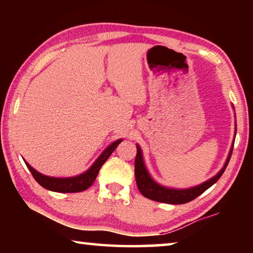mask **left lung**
Returning <instances> with one entry per match:
<instances>
[{
	"label": "left lung",
	"instance_id": "obj_1",
	"mask_svg": "<svg viewBox=\"0 0 253 253\" xmlns=\"http://www.w3.org/2000/svg\"><path fill=\"white\" fill-rule=\"evenodd\" d=\"M234 109V107L232 106ZM235 135H237V121H235V127H234V138ZM233 145H234V139L232 143V146L230 148L229 155L226 157V161L224 163L223 168H222L217 174L214 175L208 181L203 182L200 185H196L193 187L188 188H173V187H168L162 185V184L157 183L155 179H154L151 174L146 169V165L144 163V157H143V152L140 149L139 145H136L137 147V154L135 158V177H136V183L137 186H138V190L140 191L145 198L151 199L153 201H156V202H162V203H169V204H184L187 202H191L192 200L198 198L208 190L209 187H211L214 183L217 182L222 174L224 173V170L228 166V163L232 155L233 151Z\"/></svg>",
	"mask_w": 253,
	"mask_h": 253
}]
</instances>
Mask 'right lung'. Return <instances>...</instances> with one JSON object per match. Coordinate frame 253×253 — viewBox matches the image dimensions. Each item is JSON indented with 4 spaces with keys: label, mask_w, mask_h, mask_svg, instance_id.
<instances>
[{
    "label": "right lung",
    "mask_w": 253,
    "mask_h": 253,
    "mask_svg": "<svg viewBox=\"0 0 253 253\" xmlns=\"http://www.w3.org/2000/svg\"><path fill=\"white\" fill-rule=\"evenodd\" d=\"M123 142V139H117L114 143H111L108 147H107L104 152H102L99 157L97 158L95 163L89 168L85 172L81 173L77 176L72 177H52L48 176V175L41 174L38 170L34 169L28 162H25L30 172L33 175L36 181L40 184L42 187L46 188L49 191L59 192V193H77V192H81L87 190L88 187L91 186V184L95 182L98 173L104 165V163L108 160V157L111 155L119 143Z\"/></svg>",
    "instance_id": "right-lung-1"
}]
</instances>
